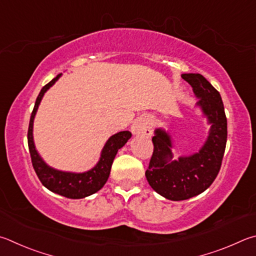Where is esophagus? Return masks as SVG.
Masks as SVG:
<instances>
[{
  "mask_svg": "<svg viewBox=\"0 0 256 256\" xmlns=\"http://www.w3.org/2000/svg\"><path fill=\"white\" fill-rule=\"evenodd\" d=\"M132 133L136 136H150L152 133V125L146 118H138L132 125Z\"/></svg>",
  "mask_w": 256,
  "mask_h": 256,
  "instance_id": "obj_1",
  "label": "esophagus"
}]
</instances>
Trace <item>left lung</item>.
Returning a JSON list of instances; mask_svg holds the SVG:
<instances>
[{
	"label": "left lung",
	"instance_id": "1",
	"mask_svg": "<svg viewBox=\"0 0 256 256\" xmlns=\"http://www.w3.org/2000/svg\"><path fill=\"white\" fill-rule=\"evenodd\" d=\"M198 97L197 105L212 124L202 150L170 161L171 140L161 128L152 138L153 153L146 176L152 189L170 200H186L202 194L220 172L227 141V118L220 92L200 74H184Z\"/></svg>",
	"mask_w": 256,
	"mask_h": 256
}]
</instances>
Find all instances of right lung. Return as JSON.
I'll return each instance as SVG.
<instances>
[{
    "instance_id": "add662e5",
    "label": "right lung",
    "mask_w": 256,
    "mask_h": 256,
    "mask_svg": "<svg viewBox=\"0 0 256 256\" xmlns=\"http://www.w3.org/2000/svg\"><path fill=\"white\" fill-rule=\"evenodd\" d=\"M60 76H62V74H59L57 77H54L47 85H44L42 90H40L38 97H36L34 110L31 113L29 128H28V146H29L32 166H34V169L39 180L41 181V184L46 188H48L50 192L62 194L64 197L80 199L90 196V194L97 192L100 189L103 188V186L106 184L110 176V168H112V164L116 153H118V148H122L128 142V138L132 136V133L130 131H122L110 136L108 141L106 142L103 151H102L100 162L96 164V166L87 171V172H62V171L54 170L48 166L39 156L38 152L36 150L34 136H32V126H34V118L41 98H42L47 90H49L54 85Z\"/></svg>"
}]
</instances>
